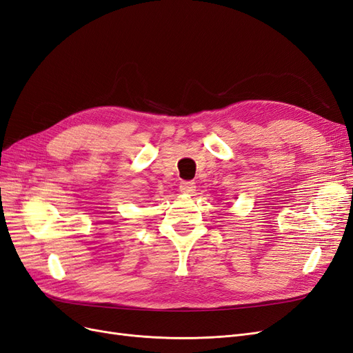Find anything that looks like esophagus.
I'll return each instance as SVG.
<instances>
[{
  "instance_id": "esophagus-1",
  "label": "esophagus",
  "mask_w": 353,
  "mask_h": 353,
  "mask_svg": "<svg viewBox=\"0 0 353 353\" xmlns=\"http://www.w3.org/2000/svg\"><path fill=\"white\" fill-rule=\"evenodd\" d=\"M180 192L181 193H185V195H192L193 192H195V183H193V181H190V180H185V181H181L180 183Z\"/></svg>"
}]
</instances>
